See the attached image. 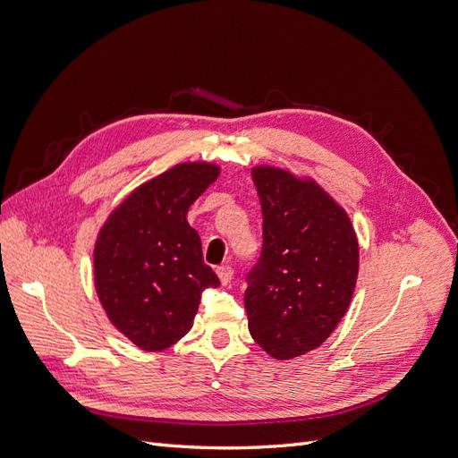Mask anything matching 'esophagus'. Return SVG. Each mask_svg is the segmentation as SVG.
I'll list each match as a JSON object with an SVG mask.
<instances>
[{
  "instance_id": "obj_1",
  "label": "esophagus",
  "mask_w": 458,
  "mask_h": 458,
  "mask_svg": "<svg viewBox=\"0 0 458 458\" xmlns=\"http://www.w3.org/2000/svg\"><path fill=\"white\" fill-rule=\"evenodd\" d=\"M216 273H217V276H219L221 284H229V283H231V279H233V267H231V266H219V267L216 269Z\"/></svg>"
}]
</instances>
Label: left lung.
Wrapping results in <instances>:
<instances>
[{
  "label": "left lung",
  "instance_id": "8db88e82",
  "mask_svg": "<svg viewBox=\"0 0 458 458\" xmlns=\"http://www.w3.org/2000/svg\"><path fill=\"white\" fill-rule=\"evenodd\" d=\"M263 244L246 275L252 338L276 359L321 345L348 311L359 244L348 214L313 182L279 168L252 170Z\"/></svg>",
  "mask_w": 458,
  "mask_h": 458
}]
</instances>
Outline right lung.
Segmentation results:
<instances>
[{
    "label": "right lung",
    "instance_id": "right-lung-1",
    "mask_svg": "<svg viewBox=\"0 0 458 458\" xmlns=\"http://www.w3.org/2000/svg\"><path fill=\"white\" fill-rule=\"evenodd\" d=\"M219 175L192 162L150 179L110 214L95 244V288L113 325L137 348H170L192 327L206 288L219 286L202 259L189 206Z\"/></svg>",
    "mask_w": 458,
    "mask_h": 458
}]
</instances>
